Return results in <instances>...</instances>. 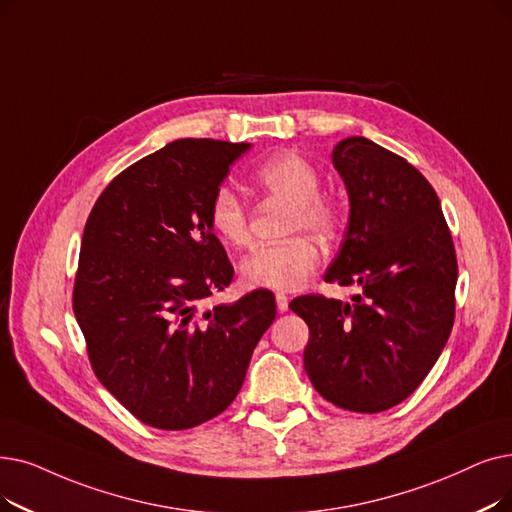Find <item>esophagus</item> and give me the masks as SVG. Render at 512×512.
Here are the masks:
<instances>
[{"instance_id": "obj_1", "label": "esophagus", "mask_w": 512, "mask_h": 512, "mask_svg": "<svg viewBox=\"0 0 512 512\" xmlns=\"http://www.w3.org/2000/svg\"><path fill=\"white\" fill-rule=\"evenodd\" d=\"M276 307H278V311H286V309H288V297L282 295V293H278V295H276Z\"/></svg>"}]
</instances>
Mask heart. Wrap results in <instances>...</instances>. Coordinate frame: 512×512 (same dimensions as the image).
<instances>
[{"label": "heart", "mask_w": 512, "mask_h": 512, "mask_svg": "<svg viewBox=\"0 0 512 512\" xmlns=\"http://www.w3.org/2000/svg\"><path fill=\"white\" fill-rule=\"evenodd\" d=\"M253 184L270 196L293 205L288 232H311L328 238L339 224L337 207L320 192V173L297 152H278L253 171ZM209 219L219 238L232 247L251 240L249 211L232 188H219L209 207ZM320 263L318 244L309 236H295L280 244H265L242 259L240 276L249 286L272 291H297Z\"/></svg>", "instance_id": "b5f03b06"}]
</instances>
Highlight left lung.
I'll list each match as a JSON object with an SVG mask.
<instances>
[{
  "label": "left lung",
  "mask_w": 512,
  "mask_h": 512,
  "mask_svg": "<svg viewBox=\"0 0 512 512\" xmlns=\"http://www.w3.org/2000/svg\"><path fill=\"white\" fill-rule=\"evenodd\" d=\"M349 221L324 280L358 284L349 303L291 301L309 326L303 364L316 391L343 410L383 412L416 391L454 324L458 263L441 203L406 159L368 138L332 148Z\"/></svg>",
  "instance_id": "left-lung-1"
}]
</instances>
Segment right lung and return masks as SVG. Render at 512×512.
I'll return each mask as SVG.
<instances>
[{
  "label": "right lung",
  "mask_w": 512,
  "mask_h": 512,
  "mask_svg": "<svg viewBox=\"0 0 512 512\" xmlns=\"http://www.w3.org/2000/svg\"><path fill=\"white\" fill-rule=\"evenodd\" d=\"M249 148L175 140L119 173L87 217L75 318L98 381L150 427L184 431L224 412L276 318L265 288L205 303L234 276L211 198Z\"/></svg>",
  "instance_id": "obj_1"
}]
</instances>
